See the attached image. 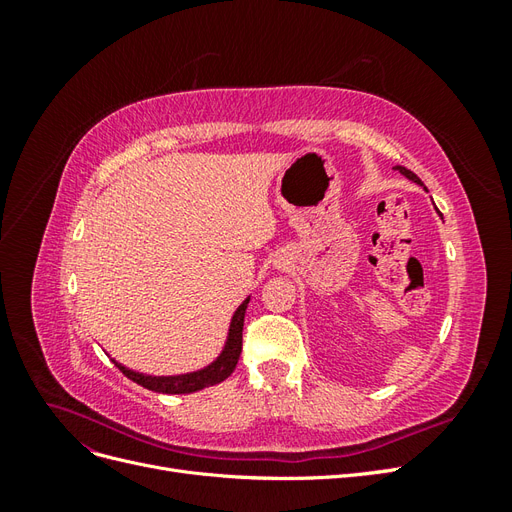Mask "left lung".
Instances as JSON below:
<instances>
[{"label": "left lung", "instance_id": "obj_1", "mask_svg": "<svg viewBox=\"0 0 512 512\" xmlns=\"http://www.w3.org/2000/svg\"><path fill=\"white\" fill-rule=\"evenodd\" d=\"M395 168L399 170V173H401V175H404V177H408L410 181H414V183H418V185H423V181H421V179H418V177H416V175L412 173V170H408L406 166H395Z\"/></svg>", "mask_w": 512, "mask_h": 512}]
</instances>
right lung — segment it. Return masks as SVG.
Instances as JSON below:
<instances>
[{
    "instance_id": "1",
    "label": "right lung",
    "mask_w": 512,
    "mask_h": 512,
    "mask_svg": "<svg viewBox=\"0 0 512 512\" xmlns=\"http://www.w3.org/2000/svg\"><path fill=\"white\" fill-rule=\"evenodd\" d=\"M247 303H250V297H247L239 307L235 316L230 320V329H228V337L224 350L220 352L218 359H215L211 365L192 371V374H181V376H147L141 374V371L128 369L126 365H121L117 361H113L119 371L126 378H130L132 382L145 386L149 391L156 393H164V395H183V393H194L205 389V386H213L224 382L232 371L237 367V361L241 356V346H243V318H245V309Z\"/></svg>"
}]
</instances>
